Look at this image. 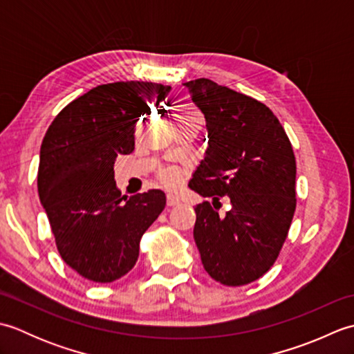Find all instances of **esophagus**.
<instances>
[{"mask_svg":"<svg viewBox=\"0 0 354 354\" xmlns=\"http://www.w3.org/2000/svg\"><path fill=\"white\" fill-rule=\"evenodd\" d=\"M179 198L178 196H175V194H167V205L169 207H175V205H178L179 204Z\"/></svg>","mask_w":354,"mask_h":354,"instance_id":"34e87169","label":"esophagus"}]
</instances>
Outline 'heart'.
<instances>
[{
  "instance_id": "1",
  "label": "heart",
  "mask_w": 354,
  "mask_h": 354,
  "mask_svg": "<svg viewBox=\"0 0 354 354\" xmlns=\"http://www.w3.org/2000/svg\"><path fill=\"white\" fill-rule=\"evenodd\" d=\"M185 112H194V111L187 109V111L183 112V114H185ZM160 179H161V183L165 184V185H173V184H176V181H178V175H176L175 170L164 169V170L160 171Z\"/></svg>"
}]
</instances>
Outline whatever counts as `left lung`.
Masks as SVG:
<instances>
[{
	"mask_svg": "<svg viewBox=\"0 0 354 354\" xmlns=\"http://www.w3.org/2000/svg\"><path fill=\"white\" fill-rule=\"evenodd\" d=\"M184 85L208 131L204 160L189 183L207 198L194 208L202 265L221 284L252 283L275 263L295 213L292 145L261 102L209 79ZM222 197L230 202L225 214L218 212Z\"/></svg>",
	"mask_w": 354,
	"mask_h": 354,
	"instance_id": "obj_1",
	"label": "left lung"
}]
</instances>
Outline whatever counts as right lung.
<instances>
[{"label":"right lung","instance_id":"add662e5","mask_svg":"<svg viewBox=\"0 0 354 354\" xmlns=\"http://www.w3.org/2000/svg\"><path fill=\"white\" fill-rule=\"evenodd\" d=\"M152 82L99 85L66 104L42 140L37 192L57 251L79 275L112 283L135 266L140 240L165 207L161 190L126 199L114 162L135 149V126L167 97Z\"/></svg>","mask_w":354,"mask_h":354}]
</instances>
